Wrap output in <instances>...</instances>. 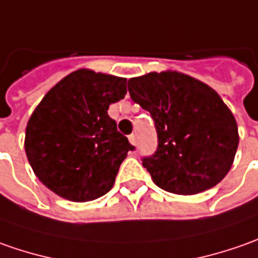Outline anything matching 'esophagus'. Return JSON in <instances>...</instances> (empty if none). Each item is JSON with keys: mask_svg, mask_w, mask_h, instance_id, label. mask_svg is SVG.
Here are the masks:
<instances>
[{"mask_svg": "<svg viewBox=\"0 0 258 258\" xmlns=\"http://www.w3.org/2000/svg\"><path fill=\"white\" fill-rule=\"evenodd\" d=\"M128 140L133 146H137V134H131V136L128 137Z\"/></svg>", "mask_w": 258, "mask_h": 258, "instance_id": "esophagus-1", "label": "esophagus"}]
</instances>
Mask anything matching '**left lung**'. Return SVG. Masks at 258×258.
Masks as SVG:
<instances>
[{
  "label": "left lung",
  "mask_w": 258,
  "mask_h": 258,
  "mask_svg": "<svg viewBox=\"0 0 258 258\" xmlns=\"http://www.w3.org/2000/svg\"><path fill=\"white\" fill-rule=\"evenodd\" d=\"M128 93L156 122L158 147L143 165L160 188L191 196L226 177L238 147V128L211 87L168 70L130 78Z\"/></svg>",
  "instance_id": "obj_1"
}]
</instances>
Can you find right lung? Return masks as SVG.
Here are the masks:
<instances>
[{
  "mask_svg": "<svg viewBox=\"0 0 258 258\" xmlns=\"http://www.w3.org/2000/svg\"><path fill=\"white\" fill-rule=\"evenodd\" d=\"M127 94V78L77 70L54 85L25 128V154L47 188L84 203L111 190L134 147L117 131L110 104Z\"/></svg>",
  "mask_w": 258,
  "mask_h": 258,
  "instance_id": "obj_1",
  "label": "right lung"
}]
</instances>
